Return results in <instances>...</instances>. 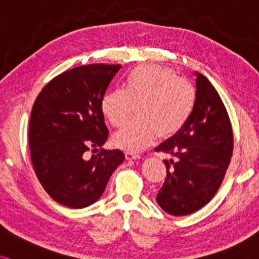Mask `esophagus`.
<instances>
[{"mask_svg": "<svg viewBox=\"0 0 259 259\" xmlns=\"http://www.w3.org/2000/svg\"><path fill=\"white\" fill-rule=\"evenodd\" d=\"M141 155L135 152H125V159L126 160H133V159H140Z\"/></svg>", "mask_w": 259, "mask_h": 259, "instance_id": "1", "label": "esophagus"}]
</instances>
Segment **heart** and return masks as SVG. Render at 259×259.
<instances>
[{"label": "heart", "mask_w": 259, "mask_h": 259, "mask_svg": "<svg viewBox=\"0 0 259 259\" xmlns=\"http://www.w3.org/2000/svg\"><path fill=\"white\" fill-rule=\"evenodd\" d=\"M197 101L189 80L154 65L134 68L125 78V89L114 88L102 98L101 108L114 127L132 119L139 106V118L114 135L118 147L129 152L146 148L157 139L170 138L186 125Z\"/></svg>", "instance_id": "1"}]
</instances>
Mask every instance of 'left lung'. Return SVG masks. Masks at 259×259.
Listing matches in <instances>:
<instances>
[{"instance_id":"obj_1","label":"left lung","mask_w":259,"mask_h":259,"mask_svg":"<svg viewBox=\"0 0 259 259\" xmlns=\"http://www.w3.org/2000/svg\"><path fill=\"white\" fill-rule=\"evenodd\" d=\"M233 130L219 93L197 73V101L187 124L155 152L172 155L165 160L166 177L157 202L165 212L186 216L200 210L216 194L233 154Z\"/></svg>"}]
</instances>
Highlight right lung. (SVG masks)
Returning <instances> with one entry per match:
<instances>
[{
    "instance_id": "right-lung-1",
    "label": "right lung",
    "mask_w": 259,
    "mask_h": 259,
    "mask_svg": "<svg viewBox=\"0 0 259 259\" xmlns=\"http://www.w3.org/2000/svg\"><path fill=\"white\" fill-rule=\"evenodd\" d=\"M120 65L92 64L65 71L40 90L30 117L31 161L45 191L59 204H94L124 161L119 149L100 148L108 139L101 101Z\"/></svg>"
}]
</instances>
